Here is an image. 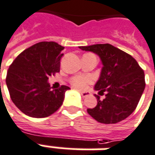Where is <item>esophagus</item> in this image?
I'll list each match as a JSON object with an SVG mask.
<instances>
[{
    "mask_svg": "<svg viewBox=\"0 0 155 155\" xmlns=\"http://www.w3.org/2000/svg\"><path fill=\"white\" fill-rule=\"evenodd\" d=\"M80 92H81V95L82 96V97H87V96L91 95V93L89 91H81Z\"/></svg>",
    "mask_w": 155,
    "mask_h": 155,
    "instance_id": "obj_1",
    "label": "esophagus"
}]
</instances>
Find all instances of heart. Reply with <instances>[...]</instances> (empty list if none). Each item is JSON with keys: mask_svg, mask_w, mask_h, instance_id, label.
I'll return each mask as SVG.
<instances>
[{"mask_svg": "<svg viewBox=\"0 0 155 155\" xmlns=\"http://www.w3.org/2000/svg\"><path fill=\"white\" fill-rule=\"evenodd\" d=\"M92 81L93 78L91 76H75V77L72 78L71 84L74 85V87H77V88L80 89H85Z\"/></svg>", "mask_w": 155, "mask_h": 155, "instance_id": "1", "label": "heart"}]
</instances>
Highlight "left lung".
<instances>
[{
	"label": "left lung",
	"instance_id": "obj_1",
	"mask_svg": "<svg viewBox=\"0 0 155 155\" xmlns=\"http://www.w3.org/2000/svg\"><path fill=\"white\" fill-rule=\"evenodd\" d=\"M84 51L93 52L102 63L100 77L94 89L97 105L87 112L97 122L117 123L130 116L137 107L145 88L144 72L135 59L123 50L109 44L80 47Z\"/></svg>",
	"mask_w": 155,
	"mask_h": 155
}]
</instances>
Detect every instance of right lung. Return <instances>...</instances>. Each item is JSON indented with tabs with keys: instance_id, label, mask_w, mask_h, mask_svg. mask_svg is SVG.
Here are the masks:
<instances>
[{
	"instance_id": "add662e5",
	"label": "right lung",
	"mask_w": 155,
	"mask_h": 155,
	"mask_svg": "<svg viewBox=\"0 0 155 155\" xmlns=\"http://www.w3.org/2000/svg\"><path fill=\"white\" fill-rule=\"evenodd\" d=\"M64 48L55 42H40L21 52L10 65L6 83L11 99L27 116L47 117L63 104L70 88L54 89L48 81L59 72Z\"/></svg>"
}]
</instances>
